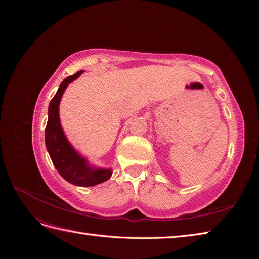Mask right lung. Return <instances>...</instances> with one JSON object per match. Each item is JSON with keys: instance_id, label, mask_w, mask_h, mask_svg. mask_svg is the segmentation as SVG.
<instances>
[{"instance_id": "add662e5", "label": "right lung", "mask_w": 259, "mask_h": 259, "mask_svg": "<svg viewBox=\"0 0 259 259\" xmlns=\"http://www.w3.org/2000/svg\"><path fill=\"white\" fill-rule=\"evenodd\" d=\"M84 71L70 75L61 82L49 106V120L45 128V145L54 166L67 182L75 186L92 187L106 182L112 175L110 168H94L68 142L59 120V103L67 86Z\"/></svg>"}]
</instances>
